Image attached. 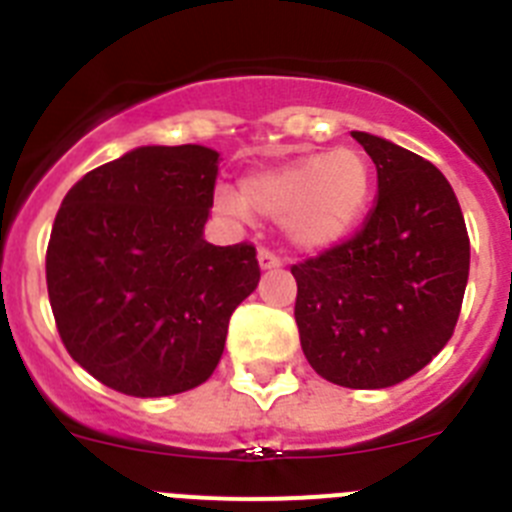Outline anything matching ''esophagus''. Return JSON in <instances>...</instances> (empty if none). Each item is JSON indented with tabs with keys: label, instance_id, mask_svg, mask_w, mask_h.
Instances as JSON below:
<instances>
[{
	"label": "esophagus",
	"instance_id": "34e87169",
	"mask_svg": "<svg viewBox=\"0 0 512 512\" xmlns=\"http://www.w3.org/2000/svg\"><path fill=\"white\" fill-rule=\"evenodd\" d=\"M259 266H261V271L279 269V266H282V259H279V256H274L271 251H266V248H261V251H259Z\"/></svg>",
	"mask_w": 512,
	"mask_h": 512
}]
</instances>
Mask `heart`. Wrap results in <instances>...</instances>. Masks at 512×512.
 Masks as SVG:
<instances>
[{"mask_svg": "<svg viewBox=\"0 0 512 512\" xmlns=\"http://www.w3.org/2000/svg\"><path fill=\"white\" fill-rule=\"evenodd\" d=\"M240 194L220 189L215 207L228 217L248 207L282 220V233L300 251H325L359 225L372 197V166L356 148L305 153L243 179Z\"/></svg>", "mask_w": 512, "mask_h": 512, "instance_id": "1", "label": "heart"}]
</instances>
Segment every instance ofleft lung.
I'll list each match as a JSON object with an SVG mask.
<instances>
[{"instance_id": "1", "label": "left lung", "mask_w": 512, "mask_h": 512, "mask_svg": "<svg viewBox=\"0 0 512 512\" xmlns=\"http://www.w3.org/2000/svg\"><path fill=\"white\" fill-rule=\"evenodd\" d=\"M377 200L343 246L292 266L307 361L351 390H384L449 343L469 279V235L446 176L392 140L354 130Z\"/></svg>"}]
</instances>
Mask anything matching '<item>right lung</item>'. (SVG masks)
<instances>
[{
    "instance_id": "add662e5",
    "label": "right lung",
    "mask_w": 512,
    "mask_h": 512,
    "mask_svg": "<svg viewBox=\"0 0 512 512\" xmlns=\"http://www.w3.org/2000/svg\"><path fill=\"white\" fill-rule=\"evenodd\" d=\"M217 166L194 143L140 146L63 197L45 256L53 318L76 364L122 395L207 382L259 287L256 248L205 241Z\"/></svg>"
}]
</instances>
